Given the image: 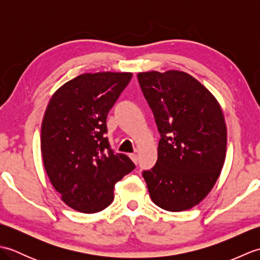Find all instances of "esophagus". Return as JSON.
<instances>
[{
    "label": "esophagus",
    "mask_w": 260,
    "mask_h": 260,
    "mask_svg": "<svg viewBox=\"0 0 260 260\" xmlns=\"http://www.w3.org/2000/svg\"><path fill=\"white\" fill-rule=\"evenodd\" d=\"M129 157L132 158V161H133L135 164H137V162H139V157H137L136 154H129Z\"/></svg>",
    "instance_id": "obj_1"
}]
</instances>
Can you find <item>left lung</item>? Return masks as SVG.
Instances as JSON below:
<instances>
[{
  "mask_svg": "<svg viewBox=\"0 0 260 260\" xmlns=\"http://www.w3.org/2000/svg\"><path fill=\"white\" fill-rule=\"evenodd\" d=\"M137 78L161 134L156 164L143 172L150 197L167 211L189 210L209 194L223 167L227 127L221 107L183 71H147Z\"/></svg>",
  "mask_w": 260,
  "mask_h": 260,
  "instance_id": "obj_1",
  "label": "left lung"
}]
</instances>
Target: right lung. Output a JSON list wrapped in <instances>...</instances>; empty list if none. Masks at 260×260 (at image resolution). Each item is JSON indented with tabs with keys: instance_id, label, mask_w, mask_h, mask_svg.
Instances as JSON below:
<instances>
[{
	"instance_id": "1",
	"label": "right lung",
	"mask_w": 260,
	"mask_h": 260,
	"mask_svg": "<svg viewBox=\"0 0 260 260\" xmlns=\"http://www.w3.org/2000/svg\"><path fill=\"white\" fill-rule=\"evenodd\" d=\"M131 73L82 74L53 93L41 125V153L51 184L68 207L82 213L106 209L116 182L135 169L114 153L106 119Z\"/></svg>"
}]
</instances>
